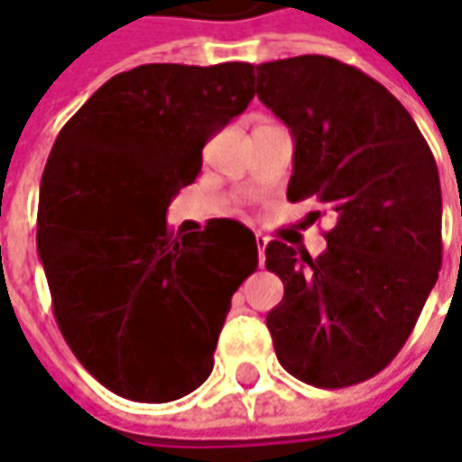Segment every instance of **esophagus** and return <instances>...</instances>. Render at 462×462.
Returning a JSON list of instances; mask_svg holds the SVG:
<instances>
[{
	"mask_svg": "<svg viewBox=\"0 0 462 462\" xmlns=\"http://www.w3.org/2000/svg\"><path fill=\"white\" fill-rule=\"evenodd\" d=\"M254 241H257L259 264H264V246H267V236H264V234H257V236H254Z\"/></svg>",
	"mask_w": 462,
	"mask_h": 462,
	"instance_id": "1",
	"label": "esophagus"
}]
</instances>
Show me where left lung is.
<instances>
[{"label": "left lung", "instance_id": "1", "mask_svg": "<svg viewBox=\"0 0 462 462\" xmlns=\"http://www.w3.org/2000/svg\"><path fill=\"white\" fill-rule=\"evenodd\" d=\"M257 97L295 138L288 200L316 198L334 218L316 259L264 249L285 285L267 313L277 360L316 388L363 383L406 345L442 267L435 156L383 84L328 56L259 63Z\"/></svg>", "mask_w": 462, "mask_h": 462}]
</instances>
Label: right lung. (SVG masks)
Here are the masks:
<instances>
[{
    "instance_id": "1",
    "label": "right lung",
    "mask_w": 462,
    "mask_h": 462,
    "mask_svg": "<svg viewBox=\"0 0 462 462\" xmlns=\"http://www.w3.org/2000/svg\"><path fill=\"white\" fill-rule=\"evenodd\" d=\"M254 97V66L146 63L105 81L61 128L38 203V254L66 345L105 388L141 403L192 393L213 370L231 295L257 241L213 218L174 236L171 198L203 146Z\"/></svg>"
}]
</instances>
